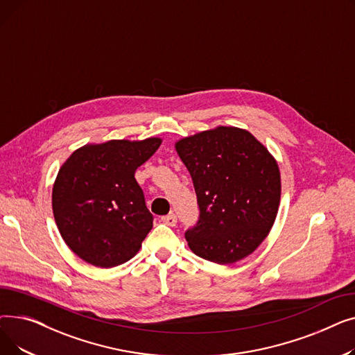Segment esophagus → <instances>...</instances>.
Returning a JSON list of instances; mask_svg holds the SVG:
<instances>
[{
	"mask_svg": "<svg viewBox=\"0 0 355 355\" xmlns=\"http://www.w3.org/2000/svg\"><path fill=\"white\" fill-rule=\"evenodd\" d=\"M161 221L164 223V225H166V226H175L177 225V216L174 213L162 216Z\"/></svg>",
	"mask_w": 355,
	"mask_h": 355,
	"instance_id": "34e87169",
	"label": "esophagus"
}]
</instances>
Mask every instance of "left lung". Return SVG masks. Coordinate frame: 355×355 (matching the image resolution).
I'll use <instances>...</instances> for the list:
<instances>
[{"instance_id": "obj_1", "label": "left lung", "mask_w": 355, "mask_h": 355, "mask_svg": "<svg viewBox=\"0 0 355 355\" xmlns=\"http://www.w3.org/2000/svg\"><path fill=\"white\" fill-rule=\"evenodd\" d=\"M175 149L191 175L200 210L196 226L185 232L190 249L218 265L253 253L269 234L281 201L275 158L234 126L184 138Z\"/></svg>"}]
</instances>
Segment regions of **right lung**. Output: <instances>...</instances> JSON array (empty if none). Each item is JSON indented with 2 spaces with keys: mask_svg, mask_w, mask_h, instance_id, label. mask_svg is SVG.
I'll return each instance as SVG.
<instances>
[{
  "mask_svg": "<svg viewBox=\"0 0 355 355\" xmlns=\"http://www.w3.org/2000/svg\"><path fill=\"white\" fill-rule=\"evenodd\" d=\"M159 145V138L85 145L60 168L51 196L54 220L66 245L85 262L114 268L141 249L154 217L135 171Z\"/></svg>",
  "mask_w": 355,
  "mask_h": 355,
  "instance_id": "right-lung-1",
  "label": "right lung"
}]
</instances>
